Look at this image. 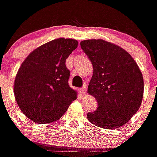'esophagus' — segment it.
I'll return each mask as SVG.
<instances>
[{"label":"esophagus","instance_id":"1","mask_svg":"<svg viewBox=\"0 0 157 157\" xmlns=\"http://www.w3.org/2000/svg\"><path fill=\"white\" fill-rule=\"evenodd\" d=\"M86 91H87V87L86 86H83V87L81 89V90H80V92H81L82 95H85Z\"/></svg>","mask_w":157,"mask_h":157}]
</instances>
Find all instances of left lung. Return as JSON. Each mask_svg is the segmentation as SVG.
I'll return each mask as SVG.
<instances>
[{
  "label": "left lung",
  "mask_w": 157,
  "mask_h": 157,
  "mask_svg": "<svg viewBox=\"0 0 157 157\" xmlns=\"http://www.w3.org/2000/svg\"><path fill=\"white\" fill-rule=\"evenodd\" d=\"M81 47L93 67L88 93L98 101L97 110L88 113V120L108 130L124 125L142 102L144 80L139 66L124 49L113 42L84 40Z\"/></svg>",
  "instance_id": "1"
}]
</instances>
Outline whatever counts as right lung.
I'll return each instance as SVG.
<instances>
[{
  "instance_id": "add662e5",
  "label": "right lung",
  "mask_w": 157,
  "mask_h": 157,
  "mask_svg": "<svg viewBox=\"0 0 157 157\" xmlns=\"http://www.w3.org/2000/svg\"><path fill=\"white\" fill-rule=\"evenodd\" d=\"M77 46L75 39L58 38L33 50L21 64L15 77V99L33 122L58 121L76 99L77 91L68 84L66 59Z\"/></svg>"
}]
</instances>
